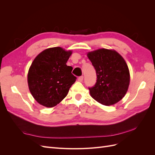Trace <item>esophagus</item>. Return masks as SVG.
I'll return each mask as SVG.
<instances>
[{"label": "esophagus", "mask_w": 155, "mask_h": 155, "mask_svg": "<svg viewBox=\"0 0 155 155\" xmlns=\"http://www.w3.org/2000/svg\"><path fill=\"white\" fill-rule=\"evenodd\" d=\"M83 80V76H79V77L78 78V81H79V82H82Z\"/></svg>", "instance_id": "obj_1"}]
</instances>
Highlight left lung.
<instances>
[{
  "mask_svg": "<svg viewBox=\"0 0 155 155\" xmlns=\"http://www.w3.org/2000/svg\"><path fill=\"white\" fill-rule=\"evenodd\" d=\"M94 67L97 80L88 88L92 97L100 104L111 105L125 96L130 83L128 66L116 51L98 49L87 54Z\"/></svg>",
  "mask_w": 155,
  "mask_h": 155,
  "instance_id": "left-lung-1",
  "label": "left lung"
}]
</instances>
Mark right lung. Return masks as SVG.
Returning a JSON list of instances; mask_svg holds the SVG:
<instances>
[{
	"instance_id": "add662e5",
	"label": "right lung",
	"mask_w": 155,
	"mask_h": 155,
	"mask_svg": "<svg viewBox=\"0 0 155 155\" xmlns=\"http://www.w3.org/2000/svg\"><path fill=\"white\" fill-rule=\"evenodd\" d=\"M71 51L61 47L46 49L32 62L28 74L29 90L39 104L46 107L57 105L68 94L76 80L73 68L66 64Z\"/></svg>"
}]
</instances>
